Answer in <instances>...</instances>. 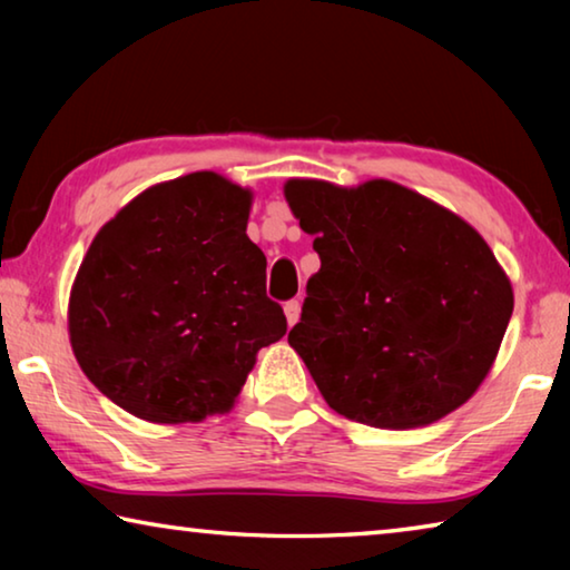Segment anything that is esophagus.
I'll return each mask as SVG.
<instances>
[{"label": "esophagus", "mask_w": 570, "mask_h": 570, "mask_svg": "<svg viewBox=\"0 0 570 570\" xmlns=\"http://www.w3.org/2000/svg\"><path fill=\"white\" fill-rule=\"evenodd\" d=\"M284 314H286L288 326H294L298 322V314H302V302H298V298H292V302H286L284 304Z\"/></svg>", "instance_id": "1"}]
</instances>
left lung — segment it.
<instances>
[{
	"label": "left lung",
	"mask_w": 570,
	"mask_h": 570,
	"mask_svg": "<svg viewBox=\"0 0 570 570\" xmlns=\"http://www.w3.org/2000/svg\"><path fill=\"white\" fill-rule=\"evenodd\" d=\"M322 268L288 344L346 420L410 430L465 404L493 366L513 286L475 228L392 180L292 178Z\"/></svg>",
	"instance_id": "obj_1"
}]
</instances>
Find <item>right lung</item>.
<instances>
[{"label":"right lung","instance_id":"add662e5","mask_svg":"<svg viewBox=\"0 0 570 570\" xmlns=\"http://www.w3.org/2000/svg\"><path fill=\"white\" fill-rule=\"evenodd\" d=\"M248 210V188L198 170L142 190L95 236L72 284L70 342L125 412L160 424L224 414L258 350L286 334Z\"/></svg>","mask_w":570,"mask_h":570}]
</instances>
